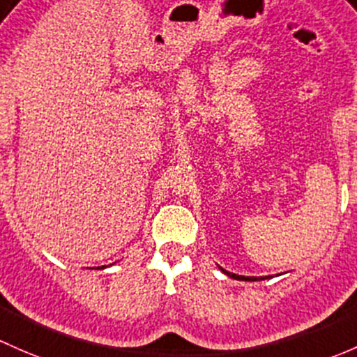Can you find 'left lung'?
I'll return each instance as SVG.
<instances>
[{
	"instance_id": "8db88e82",
	"label": "left lung",
	"mask_w": 357,
	"mask_h": 357,
	"mask_svg": "<svg viewBox=\"0 0 357 357\" xmlns=\"http://www.w3.org/2000/svg\"><path fill=\"white\" fill-rule=\"evenodd\" d=\"M220 272L226 273V275L231 277V279H236V280H265V279H270V275H265V277H245V275H238V273H232V272H227V270H224L222 267H219Z\"/></svg>"
}]
</instances>
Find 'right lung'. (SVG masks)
Wrapping results in <instances>:
<instances>
[{
  "label": "right lung",
  "mask_w": 357,
  "mask_h": 357,
  "mask_svg": "<svg viewBox=\"0 0 357 357\" xmlns=\"http://www.w3.org/2000/svg\"><path fill=\"white\" fill-rule=\"evenodd\" d=\"M100 268H106V265H104V267H100Z\"/></svg>",
  "instance_id": "1"
}]
</instances>
